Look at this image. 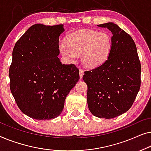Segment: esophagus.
I'll use <instances>...</instances> for the list:
<instances>
[{
    "label": "esophagus",
    "mask_w": 151,
    "mask_h": 151,
    "mask_svg": "<svg viewBox=\"0 0 151 151\" xmlns=\"http://www.w3.org/2000/svg\"><path fill=\"white\" fill-rule=\"evenodd\" d=\"M79 75H80V78H83V75H84V71L82 69H80Z\"/></svg>",
    "instance_id": "34e87169"
}]
</instances>
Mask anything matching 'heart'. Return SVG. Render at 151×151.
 I'll use <instances>...</instances> for the list:
<instances>
[{
    "mask_svg": "<svg viewBox=\"0 0 151 151\" xmlns=\"http://www.w3.org/2000/svg\"><path fill=\"white\" fill-rule=\"evenodd\" d=\"M67 43L61 42L59 51L73 61L81 55L82 63L89 68H94L105 63L111 50V37L106 32L81 30L70 34Z\"/></svg>",
    "mask_w": 151,
    "mask_h": 151,
    "instance_id": "obj_1",
    "label": "heart"
}]
</instances>
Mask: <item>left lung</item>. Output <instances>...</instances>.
<instances>
[{"instance_id":"8db88e82","label":"left lung","mask_w":151,"mask_h":151,"mask_svg":"<svg viewBox=\"0 0 151 151\" xmlns=\"http://www.w3.org/2000/svg\"><path fill=\"white\" fill-rule=\"evenodd\" d=\"M111 36V50L107 61L91 70L83 79L88 85L87 101L93 115L113 118L128 111L141 85V63L132 37L112 22L99 24Z\"/></svg>"}]
</instances>
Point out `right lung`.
I'll use <instances>...</instances> for the list:
<instances>
[{"instance_id": "right-lung-1", "label": "right lung", "mask_w": 151, "mask_h": 151, "mask_svg": "<svg viewBox=\"0 0 151 151\" xmlns=\"http://www.w3.org/2000/svg\"><path fill=\"white\" fill-rule=\"evenodd\" d=\"M62 24L31 27L16 42L9 67L10 90L22 113L36 120L59 116L79 79L75 64H62L59 37Z\"/></svg>"}]
</instances>
